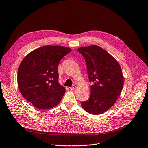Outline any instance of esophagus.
Masks as SVG:
<instances>
[{
    "mask_svg": "<svg viewBox=\"0 0 148 148\" xmlns=\"http://www.w3.org/2000/svg\"><path fill=\"white\" fill-rule=\"evenodd\" d=\"M75 88H76V85H73L72 87L70 88V89L71 90H74Z\"/></svg>",
    "mask_w": 148,
    "mask_h": 148,
    "instance_id": "obj_1",
    "label": "esophagus"
}]
</instances>
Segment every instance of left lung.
<instances>
[{
  "instance_id": "8db88e82",
  "label": "left lung",
  "mask_w": 148,
  "mask_h": 148,
  "mask_svg": "<svg viewBox=\"0 0 148 148\" xmlns=\"http://www.w3.org/2000/svg\"><path fill=\"white\" fill-rule=\"evenodd\" d=\"M84 57L91 86L89 99L82 102L87 112L99 115L107 111L117 101L124 80L118 62L106 50L97 45L77 49Z\"/></svg>"
}]
</instances>
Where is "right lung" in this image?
<instances>
[{"mask_svg": "<svg viewBox=\"0 0 148 148\" xmlns=\"http://www.w3.org/2000/svg\"><path fill=\"white\" fill-rule=\"evenodd\" d=\"M71 49L47 45L31 51L18 69L17 83L21 94L39 110L58 105L65 93L59 83L57 71L60 61Z\"/></svg>", "mask_w": 148, "mask_h": 148, "instance_id": "1", "label": "right lung"}]
</instances>
